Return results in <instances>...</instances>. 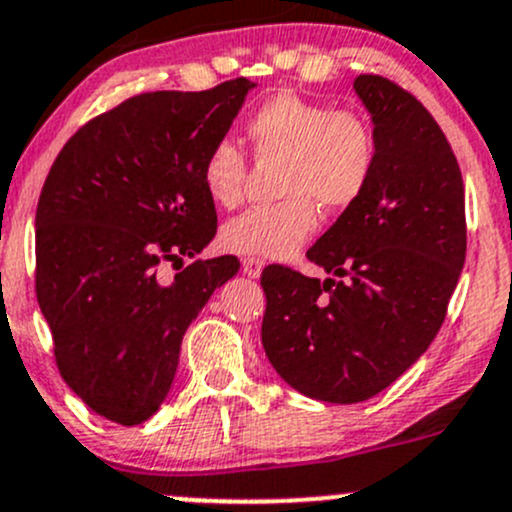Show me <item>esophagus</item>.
<instances>
[{
  "label": "esophagus",
  "instance_id": "1",
  "mask_svg": "<svg viewBox=\"0 0 512 512\" xmlns=\"http://www.w3.org/2000/svg\"><path fill=\"white\" fill-rule=\"evenodd\" d=\"M262 267H265V262H262L260 257H245V260H243V272L247 274V277H252V279L260 277Z\"/></svg>",
  "mask_w": 512,
  "mask_h": 512
}]
</instances>
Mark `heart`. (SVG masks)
I'll use <instances>...</instances> for the list:
<instances>
[{
    "label": "heart",
    "instance_id": "1",
    "mask_svg": "<svg viewBox=\"0 0 512 512\" xmlns=\"http://www.w3.org/2000/svg\"><path fill=\"white\" fill-rule=\"evenodd\" d=\"M245 136L257 162H282L277 192L284 199L230 218L221 243L235 255H294L318 226V206L330 213L352 209L379 160V140L367 116L291 92L274 94L250 111ZM247 172V155L228 138L216 140L201 160V182L221 209L243 201Z\"/></svg>",
    "mask_w": 512,
    "mask_h": 512
}]
</instances>
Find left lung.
<instances>
[{"instance_id":"1","label":"left lung","mask_w":512,"mask_h":512,"mask_svg":"<svg viewBox=\"0 0 512 512\" xmlns=\"http://www.w3.org/2000/svg\"><path fill=\"white\" fill-rule=\"evenodd\" d=\"M379 140L369 189L306 252L330 279L262 272V345L289 386L359 403L428 350L464 267V182L430 111L381 75L355 77Z\"/></svg>"}]
</instances>
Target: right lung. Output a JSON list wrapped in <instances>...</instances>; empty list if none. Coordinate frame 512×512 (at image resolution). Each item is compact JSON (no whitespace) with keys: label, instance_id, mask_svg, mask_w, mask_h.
<instances>
[{"label":"right lung","instance_id":"1","mask_svg":"<svg viewBox=\"0 0 512 512\" xmlns=\"http://www.w3.org/2000/svg\"><path fill=\"white\" fill-rule=\"evenodd\" d=\"M250 87L238 77L136 94L84 123L50 167L36 209L38 306L60 376L106 420L138 425L160 408L189 323L238 272L233 255L182 260L216 235L201 160Z\"/></svg>","mask_w":512,"mask_h":512}]
</instances>
